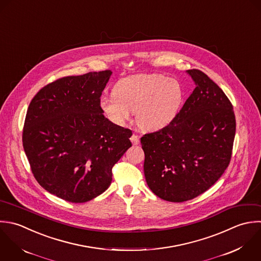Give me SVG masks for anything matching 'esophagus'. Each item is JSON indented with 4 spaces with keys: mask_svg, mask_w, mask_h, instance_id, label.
<instances>
[{
    "mask_svg": "<svg viewBox=\"0 0 261 261\" xmlns=\"http://www.w3.org/2000/svg\"><path fill=\"white\" fill-rule=\"evenodd\" d=\"M130 139H131V141H132V143H133L134 145H137V144L140 143V138H139V136L136 135V134H133Z\"/></svg>",
    "mask_w": 261,
    "mask_h": 261,
    "instance_id": "34e87169",
    "label": "esophagus"
}]
</instances>
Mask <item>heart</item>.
<instances>
[{
    "label": "heart",
    "mask_w": 261,
    "mask_h": 261,
    "mask_svg": "<svg viewBox=\"0 0 261 261\" xmlns=\"http://www.w3.org/2000/svg\"><path fill=\"white\" fill-rule=\"evenodd\" d=\"M180 82L162 74H136L119 80L114 94L102 96L103 114L116 125H124L135 112L138 125L148 131L168 126L183 101Z\"/></svg>",
    "instance_id": "heart-1"
}]
</instances>
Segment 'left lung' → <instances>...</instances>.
Listing matches in <instances>:
<instances>
[{
    "label": "left lung",
    "instance_id": "obj_1",
    "mask_svg": "<svg viewBox=\"0 0 261 261\" xmlns=\"http://www.w3.org/2000/svg\"><path fill=\"white\" fill-rule=\"evenodd\" d=\"M196 87L174 120L145 134L144 176L160 198L183 202L210 189L228 168L236 132L233 106L206 74L187 70Z\"/></svg>",
    "mask_w": 261,
    "mask_h": 261
}]
</instances>
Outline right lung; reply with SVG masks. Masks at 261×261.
Listing matches in <instances>:
<instances>
[{
    "label": "right lung",
    "mask_w": 261,
    "mask_h": 261,
    "mask_svg": "<svg viewBox=\"0 0 261 261\" xmlns=\"http://www.w3.org/2000/svg\"><path fill=\"white\" fill-rule=\"evenodd\" d=\"M111 70L60 78L29 103L22 142L39 185L66 201L82 203L105 192L112 169L132 146V131L100 109Z\"/></svg>",
    "instance_id": "1"
}]
</instances>
